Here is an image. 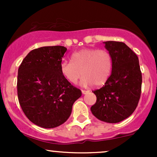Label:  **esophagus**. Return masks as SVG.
<instances>
[{
    "instance_id": "obj_1",
    "label": "esophagus",
    "mask_w": 157,
    "mask_h": 157,
    "mask_svg": "<svg viewBox=\"0 0 157 157\" xmlns=\"http://www.w3.org/2000/svg\"><path fill=\"white\" fill-rule=\"evenodd\" d=\"M89 91H85V90H82V94H86L89 93Z\"/></svg>"
}]
</instances>
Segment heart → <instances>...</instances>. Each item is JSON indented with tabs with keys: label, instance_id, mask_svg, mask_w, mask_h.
<instances>
[{
	"label": "heart",
	"instance_id": "obj_1",
	"mask_svg": "<svg viewBox=\"0 0 157 157\" xmlns=\"http://www.w3.org/2000/svg\"><path fill=\"white\" fill-rule=\"evenodd\" d=\"M60 72L71 83L75 84L83 75L80 81L82 86H103L111 76L112 60L105 50L83 48L74 52L71 62L63 61Z\"/></svg>",
	"mask_w": 157,
	"mask_h": 157
}]
</instances>
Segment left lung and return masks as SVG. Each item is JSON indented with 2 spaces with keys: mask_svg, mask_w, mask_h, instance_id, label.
Listing matches in <instances>:
<instances>
[{
  "mask_svg": "<svg viewBox=\"0 0 157 157\" xmlns=\"http://www.w3.org/2000/svg\"><path fill=\"white\" fill-rule=\"evenodd\" d=\"M112 60V71L105 86L93 91L97 101L91 107L101 121L117 123L132 114L141 94L142 73L138 57L125 44L103 42Z\"/></svg>",
  "mask_w": 157,
  "mask_h": 157,
  "instance_id": "obj_1",
  "label": "left lung"
}]
</instances>
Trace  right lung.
I'll return each instance as SVG.
<instances>
[{
	"label": "right lung",
	"mask_w": 157,
	"mask_h": 157,
	"mask_svg": "<svg viewBox=\"0 0 157 157\" xmlns=\"http://www.w3.org/2000/svg\"><path fill=\"white\" fill-rule=\"evenodd\" d=\"M66 50L61 46L35 48L18 68L17 88L21 109L30 121L44 128L64 123L74 102L82 95L60 72Z\"/></svg>",
	"instance_id": "right-lung-1"
}]
</instances>
